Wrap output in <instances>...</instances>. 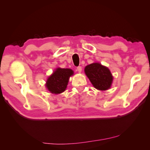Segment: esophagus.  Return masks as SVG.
I'll list each match as a JSON object with an SVG mask.
<instances>
[{
    "mask_svg": "<svg viewBox=\"0 0 150 150\" xmlns=\"http://www.w3.org/2000/svg\"><path fill=\"white\" fill-rule=\"evenodd\" d=\"M77 69L79 71V73H81V71H82V67H81V66H78V67H77Z\"/></svg>",
    "mask_w": 150,
    "mask_h": 150,
    "instance_id": "1",
    "label": "esophagus"
}]
</instances>
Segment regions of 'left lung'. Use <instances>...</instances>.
Masks as SVG:
<instances>
[{
	"label": "left lung",
	"mask_w": 150,
	"mask_h": 150,
	"mask_svg": "<svg viewBox=\"0 0 150 150\" xmlns=\"http://www.w3.org/2000/svg\"><path fill=\"white\" fill-rule=\"evenodd\" d=\"M85 72L96 89L105 91L110 87L113 77L107 67L98 63H94L86 66Z\"/></svg>",
	"instance_id": "left-lung-1"
}]
</instances>
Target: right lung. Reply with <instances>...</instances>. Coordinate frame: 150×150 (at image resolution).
<instances>
[{"mask_svg": "<svg viewBox=\"0 0 150 150\" xmlns=\"http://www.w3.org/2000/svg\"><path fill=\"white\" fill-rule=\"evenodd\" d=\"M73 71L70 69L57 68L54 73L47 79L46 87L52 93L59 94L65 91L70 76Z\"/></svg>", "mask_w": 150, "mask_h": 150, "instance_id": "add662e5", "label": "right lung"}]
</instances>
